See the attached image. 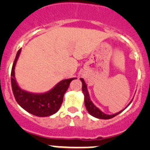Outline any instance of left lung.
Instances as JSON below:
<instances>
[{"label": "left lung", "mask_w": 150, "mask_h": 150, "mask_svg": "<svg viewBox=\"0 0 150 150\" xmlns=\"http://www.w3.org/2000/svg\"><path fill=\"white\" fill-rule=\"evenodd\" d=\"M81 81L83 84L82 90H83V94L85 96V105H86V110H87V111L88 112V113L91 115L93 116V117H96V118L105 119V120H107V119L112 118V117H115L116 115L120 114V112H122L123 110H121V111H120L119 112L115 113V114L114 115H107V114H104V112H102L99 108H97V107L93 104V102H92L91 100L90 99V97H89V95H88V90H87V86H86L84 80L83 79V78H81ZM131 103V102H130V104ZM129 104H128V105H129ZM128 106H127V107H128ZM125 108H126V107H125ZM124 110H125V109H124Z\"/></svg>", "instance_id": "8db88e82"}]
</instances>
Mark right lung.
I'll return each mask as SVG.
<instances>
[{"instance_id":"1","label":"right lung","mask_w":150,"mask_h":150,"mask_svg":"<svg viewBox=\"0 0 150 150\" xmlns=\"http://www.w3.org/2000/svg\"><path fill=\"white\" fill-rule=\"evenodd\" d=\"M22 48L17 51L11 73V81L13 96L16 102L29 113L38 117H47L54 115L59 110L63 102V97L72 80L60 81L49 91L44 93H33L22 90L19 87L14 78V68Z\"/></svg>"}]
</instances>
